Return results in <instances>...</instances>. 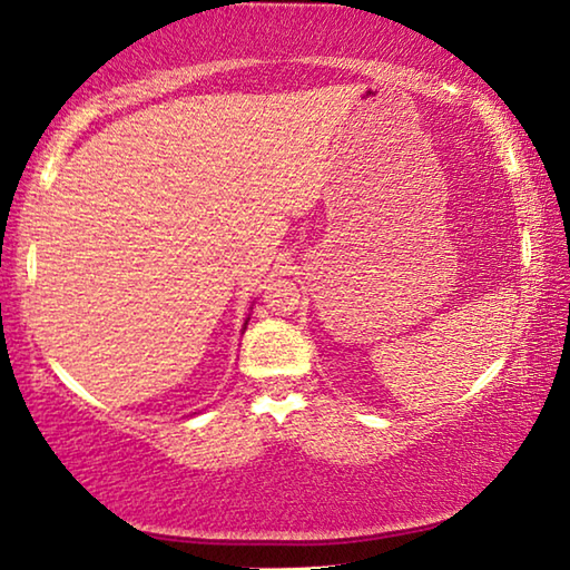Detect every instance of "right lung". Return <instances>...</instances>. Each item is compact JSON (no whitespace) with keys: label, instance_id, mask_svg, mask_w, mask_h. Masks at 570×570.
<instances>
[{"label":"right lung","instance_id":"1","mask_svg":"<svg viewBox=\"0 0 570 570\" xmlns=\"http://www.w3.org/2000/svg\"><path fill=\"white\" fill-rule=\"evenodd\" d=\"M247 321H249V318H247ZM244 328H247V323H244Z\"/></svg>","mask_w":570,"mask_h":570}]
</instances>
